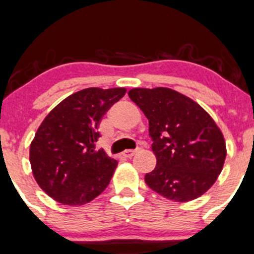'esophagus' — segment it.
<instances>
[{
  "label": "esophagus",
  "instance_id": "34e87169",
  "mask_svg": "<svg viewBox=\"0 0 254 254\" xmlns=\"http://www.w3.org/2000/svg\"><path fill=\"white\" fill-rule=\"evenodd\" d=\"M136 152H137V149H127V151H124L123 156H124L125 158H132L136 154Z\"/></svg>",
  "mask_w": 254,
  "mask_h": 254
}]
</instances>
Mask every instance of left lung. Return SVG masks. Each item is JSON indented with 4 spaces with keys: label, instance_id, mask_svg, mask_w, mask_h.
<instances>
[{
    "label": "left lung",
    "instance_id": "left-lung-1",
    "mask_svg": "<svg viewBox=\"0 0 254 254\" xmlns=\"http://www.w3.org/2000/svg\"><path fill=\"white\" fill-rule=\"evenodd\" d=\"M132 102L148 119L157 165L145 175L149 189L175 202L202 196L226 157L224 136L198 103L168 87L132 89Z\"/></svg>",
    "mask_w": 254,
    "mask_h": 254
}]
</instances>
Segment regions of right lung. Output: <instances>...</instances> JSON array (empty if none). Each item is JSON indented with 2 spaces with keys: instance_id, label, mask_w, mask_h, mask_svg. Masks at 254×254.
I'll list each match as a JSON object with an SVG mask.
<instances>
[{
  "instance_id": "1",
  "label": "right lung",
  "mask_w": 254,
  "mask_h": 254,
  "mask_svg": "<svg viewBox=\"0 0 254 254\" xmlns=\"http://www.w3.org/2000/svg\"><path fill=\"white\" fill-rule=\"evenodd\" d=\"M127 89L89 87L47 114L30 145L34 178L50 197L62 204L81 205L102 193L118 162L96 149L98 124Z\"/></svg>"
}]
</instances>
